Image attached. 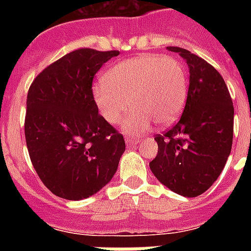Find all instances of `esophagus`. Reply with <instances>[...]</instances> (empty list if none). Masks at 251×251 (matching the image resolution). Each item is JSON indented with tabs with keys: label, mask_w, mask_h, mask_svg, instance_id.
I'll return each instance as SVG.
<instances>
[{
	"label": "esophagus",
	"mask_w": 251,
	"mask_h": 251,
	"mask_svg": "<svg viewBox=\"0 0 251 251\" xmlns=\"http://www.w3.org/2000/svg\"><path fill=\"white\" fill-rule=\"evenodd\" d=\"M138 143H139V141H138V139H135V138H126V145L129 146V147L138 145Z\"/></svg>",
	"instance_id": "esophagus-1"
}]
</instances>
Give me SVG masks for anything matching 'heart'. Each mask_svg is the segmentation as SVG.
Instances as JSON below:
<instances>
[{"label":"heart","instance_id":"1","mask_svg":"<svg viewBox=\"0 0 251 251\" xmlns=\"http://www.w3.org/2000/svg\"><path fill=\"white\" fill-rule=\"evenodd\" d=\"M187 96V75L177 58L142 54L116 64L94 88V99L108 124L118 125L129 113L130 102L135 110L126 121L130 134L149 131L155 122L169 126L179 117Z\"/></svg>","mask_w":251,"mask_h":251}]
</instances>
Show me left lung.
Returning a JSON list of instances; mask_svg holds the SVG:
<instances>
[{
  "instance_id": "left-lung-1",
  "label": "left lung",
  "mask_w": 251,
  "mask_h": 251,
  "mask_svg": "<svg viewBox=\"0 0 251 251\" xmlns=\"http://www.w3.org/2000/svg\"><path fill=\"white\" fill-rule=\"evenodd\" d=\"M186 61L190 84L177 124L157 134V155L150 168L163 185L193 198L208 190L224 169L233 142L234 109L220 73L179 47H168Z\"/></svg>"
}]
</instances>
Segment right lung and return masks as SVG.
<instances>
[{"label":"right lung","instance_id":"obj_1","mask_svg":"<svg viewBox=\"0 0 251 251\" xmlns=\"http://www.w3.org/2000/svg\"><path fill=\"white\" fill-rule=\"evenodd\" d=\"M118 50L80 48L53 62L27 94L25 135L37 176L53 194L79 201L98 193L117 171L125 139L104 120L92 80Z\"/></svg>","mask_w":251,"mask_h":251}]
</instances>
